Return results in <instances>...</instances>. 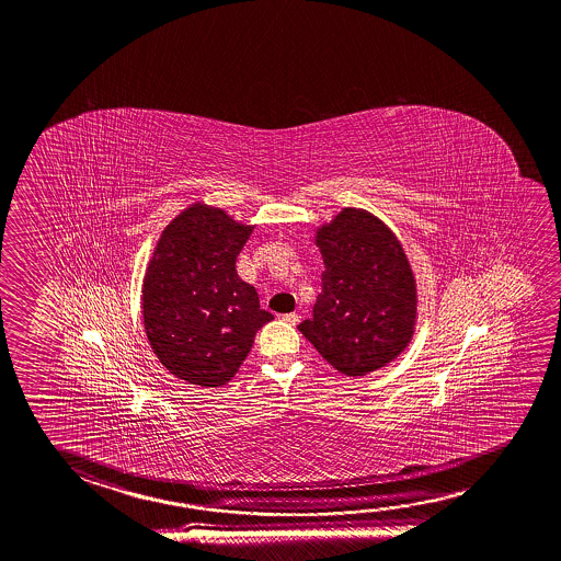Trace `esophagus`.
Returning <instances> with one entry per match:
<instances>
[{"instance_id": "esophagus-1", "label": "esophagus", "mask_w": 561, "mask_h": 561, "mask_svg": "<svg viewBox=\"0 0 561 561\" xmlns=\"http://www.w3.org/2000/svg\"><path fill=\"white\" fill-rule=\"evenodd\" d=\"M282 319H284L287 324H294V327L297 324V322L301 321V317H299L297 312H287V314H284Z\"/></svg>"}]
</instances>
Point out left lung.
<instances>
[{"label":"left lung","instance_id":"1","mask_svg":"<svg viewBox=\"0 0 561 561\" xmlns=\"http://www.w3.org/2000/svg\"><path fill=\"white\" fill-rule=\"evenodd\" d=\"M324 272L312 317L297 329L346 376L383 368L407 348L416 285L401 242L364 209L346 207L317 230Z\"/></svg>","mask_w":561,"mask_h":561}]
</instances>
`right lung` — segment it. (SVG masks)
<instances>
[{"label":"right lung","instance_id":"right-lung-1","mask_svg":"<svg viewBox=\"0 0 561 561\" xmlns=\"http://www.w3.org/2000/svg\"><path fill=\"white\" fill-rule=\"evenodd\" d=\"M252 229L219 207L193 203L165 227L148 264L142 317L150 348L193 386L230 381L256 332L274 319L234 267Z\"/></svg>","mask_w":561,"mask_h":561}]
</instances>
